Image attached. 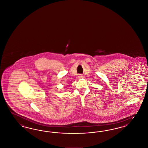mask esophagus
I'll list each match as a JSON object with an SVG mask.
<instances>
[{
	"label": "esophagus",
	"mask_w": 148,
	"mask_h": 148,
	"mask_svg": "<svg viewBox=\"0 0 148 148\" xmlns=\"http://www.w3.org/2000/svg\"><path fill=\"white\" fill-rule=\"evenodd\" d=\"M83 76H82V75H79V78H82Z\"/></svg>",
	"instance_id": "obj_1"
}]
</instances>
